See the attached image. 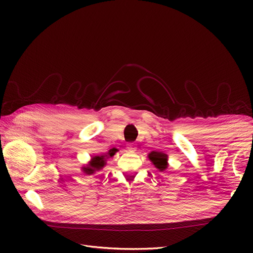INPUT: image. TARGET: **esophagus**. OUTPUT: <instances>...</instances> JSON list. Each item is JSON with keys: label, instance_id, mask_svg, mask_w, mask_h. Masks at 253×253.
I'll list each match as a JSON object with an SVG mask.
<instances>
[{"label": "esophagus", "instance_id": "esophagus-1", "mask_svg": "<svg viewBox=\"0 0 253 253\" xmlns=\"http://www.w3.org/2000/svg\"><path fill=\"white\" fill-rule=\"evenodd\" d=\"M136 143H134V142H129V143H127V150L129 151V152H135L136 151Z\"/></svg>", "mask_w": 253, "mask_h": 253}]
</instances>
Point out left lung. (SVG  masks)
I'll list each match as a JSON object with an SVG mask.
<instances>
[{"label": "left lung", "instance_id": "left-lung-1", "mask_svg": "<svg viewBox=\"0 0 253 253\" xmlns=\"http://www.w3.org/2000/svg\"><path fill=\"white\" fill-rule=\"evenodd\" d=\"M150 160L154 163V165L158 168L162 170H165L167 168V155L163 154L162 152H152L149 155Z\"/></svg>", "mask_w": 253, "mask_h": 253}]
</instances>
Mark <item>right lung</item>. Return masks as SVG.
<instances>
[{
  "label": "right lung",
  "instance_id": "add662e5",
  "mask_svg": "<svg viewBox=\"0 0 253 253\" xmlns=\"http://www.w3.org/2000/svg\"><path fill=\"white\" fill-rule=\"evenodd\" d=\"M116 152H117V150H116V149H113V150H111L108 154H109L110 157H113ZM105 156H106V155H104V156H95V157H93L91 162L89 163V165H88L87 167H84V168H83V171L85 172V173H87V174H92L93 172H95L96 170L101 169V168L104 166V164H105ZM109 156H108V157H109Z\"/></svg>",
  "mask_w": 253,
  "mask_h": 253
}]
</instances>
